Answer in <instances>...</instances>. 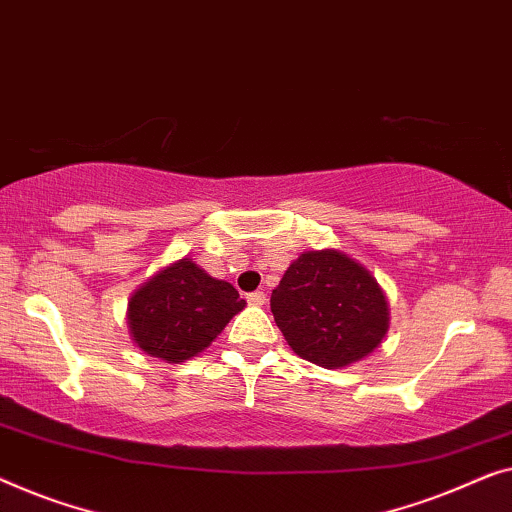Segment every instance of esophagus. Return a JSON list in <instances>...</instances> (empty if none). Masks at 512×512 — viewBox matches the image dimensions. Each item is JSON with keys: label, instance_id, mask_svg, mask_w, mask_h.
<instances>
[{"label": "esophagus", "instance_id": "obj_1", "mask_svg": "<svg viewBox=\"0 0 512 512\" xmlns=\"http://www.w3.org/2000/svg\"><path fill=\"white\" fill-rule=\"evenodd\" d=\"M246 299H248L250 306H264L266 304V294L264 292H250Z\"/></svg>", "mask_w": 512, "mask_h": 512}]
</instances>
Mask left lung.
Listing matches in <instances>:
<instances>
[{
    "label": "left lung",
    "mask_w": 512,
    "mask_h": 512,
    "mask_svg": "<svg viewBox=\"0 0 512 512\" xmlns=\"http://www.w3.org/2000/svg\"><path fill=\"white\" fill-rule=\"evenodd\" d=\"M271 313L301 359L338 369L383 343L390 308L369 269L338 250H308L271 292Z\"/></svg>",
    "instance_id": "1"
}]
</instances>
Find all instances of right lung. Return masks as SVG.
Listing matches in <instances>:
<instances>
[{"label": "right lung", "mask_w": 512, "mask_h": 512, "mask_svg": "<svg viewBox=\"0 0 512 512\" xmlns=\"http://www.w3.org/2000/svg\"><path fill=\"white\" fill-rule=\"evenodd\" d=\"M246 299L183 257L157 271L132 294L127 325L132 341L150 357L178 364L206 350Z\"/></svg>", "instance_id": "right-lung-1"}]
</instances>
